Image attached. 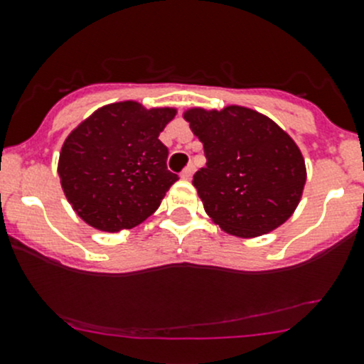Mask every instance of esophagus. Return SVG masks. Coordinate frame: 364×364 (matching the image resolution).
<instances>
[{"label":"esophagus","mask_w":364,"mask_h":364,"mask_svg":"<svg viewBox=\"0 0 364 364\" xmlns=\"http://www.w3.org/2000/svg\"><path fill=\"white\" fill-rule=\"evenodd\" d=\"M193 172H196V167H193L192 164L190 165H186L185 168H183V172H181V178L183 179H190L193 176Z\"/></svg>","instance_id":"obj_1"}]
</instances>
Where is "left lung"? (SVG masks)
Masks as SVG:
<instances>
[{"mask_svg":"<svg viewBox=\"0 0 364 364\" xmlns=\"http://www.w3.org/2000/svg\"><path fill=\"white\" fill-rule=\"evenodd\" d=\"M206 167L193 174L206 213L235 236H259L291 217L306 183L297 144L274 121L243 107L185 112Z\"/></svg>","mask_w":364,"mask_h":364,"instance_id":"1","label":"left lung"}]
</instances>
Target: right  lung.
Returning <instances> with one entry per match:
<instances>
[{
	"label": "right lung",
	"instance_id": "obj_1",
	"mask_svg": "<svg viewBox=\"0 0 364 364\" xmlns=\"http://www.w3.org/2000/svg\"><path fill=\"white\" fill-rule=\"evenodd\" d=\"M174 108L135 101L94 112L63 142L58 176L67 200L87 224L115 232L142 224L178 181L158 139Z\"/></svg>",
	"mask_w": 364,
	"mask_h": 364
}]
</instances>
